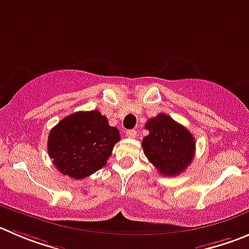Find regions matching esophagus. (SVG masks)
<instances>
[{"label":"esophagus","mask_w":249,"mask_h":249,"mask_svg":"<svg viewBox=\"0 0 249 249\" xmlns=\"http://www.w3.org/2000/svg\"><path fill=\"white\" fill-rule=\"evenodd\" d=\"M126 134H127V137H128V138H136L137 132L134 131V129H129V131L126 132Z\"/></svg>","instance_id":"34e87169"}]
</instances>
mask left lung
Returning <instances> with one entry per match:
<instances>
[{
    "label": "left lung",
    "instance_id": "obj_1",
    "mask_svg": "<svg viewBox=\"0 0 249 249\" xmlns=\"http://www.w3.org/2000/svg\"><path fill=\"white\" fill-rule=\"evenodd\" d=\"M149 134L142 146L149 161L164 176L174 177L189 166L196 153L191 132L165 113H159L145 123Z\"/></svg>",
    "mask_w": 249,
    "mask_h": 249
}]
</instances>
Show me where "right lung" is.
<instances>
[{"label":"right lung","instance_id":"add662e5","mask_svg":"<svg viewBox=\"0 0 249 249\" xmlns=\"http://www.w3.org/2000/svg\"><path fill=\"white\" fill-rule=\"evenodd\" d=\"M120 139V131L98 110L79 111L50 131L47 150L61 174L82 179L105 166Z\"/></svg>","mask_w":249,"mask_h":249}]
</instances>
